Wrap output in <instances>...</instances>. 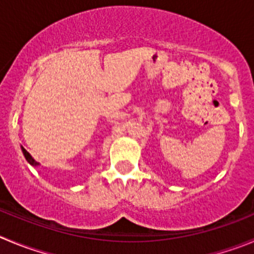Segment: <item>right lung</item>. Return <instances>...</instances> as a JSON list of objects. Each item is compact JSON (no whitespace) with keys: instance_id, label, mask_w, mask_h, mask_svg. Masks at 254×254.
<instances>
[{"instance_id":"right-lung-1","label":"right lung","mask_w":254,"mask_h":254,"mask_svg":"<svg viewBox=\"0 0 254 254\" xmlns=\"http://www.w3.org/2000/svg\"><path fill=\"white\" fill-rule=\"evenodd\" d=\"M22 153H23V155H25L26 160H27V162L30 163L31 165H34V167H35V165H39V163H37V162H35V160H34V158H32V156H31L30 154H28V151L26 150L25 148H22Z\"/></svg>"}]
</instances>
